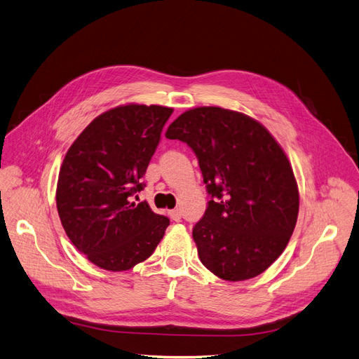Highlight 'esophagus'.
I'll return each instance as SVG.
<instances>
[{
  "instance_id": "esophagus-1",
  "label": "esophagus",
  "mask_w": 359,
  "mask_h": 359,
  "mask_svg": "<svg viewBox=\"0 0 359 359\" xmlns=\"http://www.w3.org/2000/svg\"><path fill=\"white\" fill-rule=\"evenodd\" d=\"M170 216H171V219H172V220L179 222V220L182 219V211H180L179 208H176V210H171V211H170Z\"/></svg>"
}]
</instances>
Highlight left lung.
I'll list each match as a JSON object with an SVG mask.
<instances>
[{"mask_svg":"<svg viewBox=\"0 0 359 359\" xmlns=\"http://www.w3.org/2000/svg\"><path fill=\"white\" fill-rule=\"evenodd\" d=\"M165 137L191 146L211 195L192 231L204 266L224 281L266 271L299 215L297 182L281 144L255 118L219 106L183 112Z\"/></svg>","mask_w":359,"mask_h":359,"instance_id":"1","label":"left lung"}]
</instances>
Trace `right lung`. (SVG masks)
Listing matches in <instances>:
<instances>
[{
  "mask_svg": "<svg viewBox=\"0 0 359 359\" xmlns=\"http://www.w3.org/2000/svg\"><path fill=\"white\" fill-rule=\"evenodd\" d=\"M171 114L159 104H119L93 119L65 155L56 189L62 226L102 269L123 272L146 260L170 224L133 195L144 187L142 177Z\"/></svg>",
  "mask_w": 359,
  "mask_h": 359,
  "instance_id": "right-lung-1",
  "label": "right lung"
}]
</instances>
